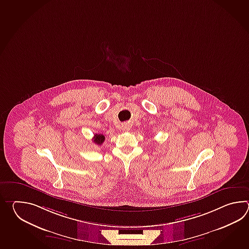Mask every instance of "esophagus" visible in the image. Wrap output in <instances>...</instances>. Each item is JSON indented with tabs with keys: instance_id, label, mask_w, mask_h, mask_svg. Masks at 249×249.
I'll return each instance as SVG.
<instances>
[{
	"instance_id": "esophagus-1",
	"label": "esophagus",
	"mask_w": 249,
	"mask_h": 249,
	"mask_svg": "<svg viewBox=\"0 0 249 249\" xmlns=\"http://www.w3.org/2000/svg\"><path fill=\"white\" fill-rule=\"evenodd\" d=\"M123 130L124 131H129L130 130V126L127 124H123Z\"/></svg>"
}]
</instances>
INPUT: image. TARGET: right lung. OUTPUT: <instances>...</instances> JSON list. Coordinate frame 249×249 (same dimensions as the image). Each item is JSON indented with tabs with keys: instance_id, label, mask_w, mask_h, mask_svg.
Wrapping results in <instances>:
<instances>
[{
	"instance_id": "obj_1",
	"label": "right lung",
	"mask_w": 249,
	"mask_h": 249,
	"mask_svg": "<svg viewBox=\"0 0 249 249\" xmlns=\"http://www.w3.org/2000/svg\"><path fill=\"white\" fill-rule=\"evenodd\" d=\"M104 141H105V136L103 134H95L93 137V142L99 146L104 142Z\"/></svg>"
}]
</instances>
